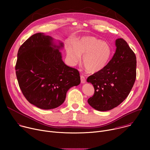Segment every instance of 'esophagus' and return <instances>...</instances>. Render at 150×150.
<instances>
[{
	"mask_svg": "<svg viewBox=\"0 0 150 150\" xmlns=\"http://www.w3.org/2000/svg\"><path fill=\"white\" fill-rule=\"evenodd\" d=\"M80 78H81V83H85V82H86V79H85V76H83V75H81Z\"/></svg>",
	"mask_w": 150,
	"mask_h": 150,
	"instance_id": "obj_1",
	"label": "esophagus"
}]
</instances>
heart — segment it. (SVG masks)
Listing matches in <instances>:
<instances>
[{
    "label": "heart",
    "mask_w": 150,
    "mask_h": 150,
    "mask_svg": "<svg viewBox=\"0 0 150 150\" xmlns=\"http://www.w3.org/2000/svg\"><path fill=\"white\" fill-rule=\"evenodd\" d=\"M67 58L71 66L80 61L86 69L91 73L100 71L108 63L112 53L110 46L94 37H83L78 40L74 47L69 46L67 49Z\"/></svg>",
    "instance_id": "obj_1"
}]
</instances>
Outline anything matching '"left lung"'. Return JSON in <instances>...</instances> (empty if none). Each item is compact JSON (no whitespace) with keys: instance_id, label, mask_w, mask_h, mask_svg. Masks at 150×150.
Masks as SVG:
<instances>
[{"instance_id":"obj_1","label":"left lung","mask_w":150,"mask_h":150,"mask_svg":"<svg viewBox=\"0 0 150 150\" xmlns=\"http://www.w3.org/2000/svg\"><path fill=\"white\" fill-rule=\"evenodd\" d=\"M116 52L108 65L87 78L94 88V94L88 103L98 111L112 110L122 103L136 79L135 54L123 38L116 40Z\"/></svg>"}]
</instances>
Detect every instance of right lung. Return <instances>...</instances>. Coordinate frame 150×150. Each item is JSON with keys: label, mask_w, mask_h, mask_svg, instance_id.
I'll return each mask as SVG.
<instances>
[{"label": "right lung", "mask_w": 150, "mask_h": 150, "mask_svg": "<svg viewBox=\"0 0 150 150\" xmlns=\"http://www.w3.org/2000/svg\"><path fill=\"white\" fill-rule=\"evenodd\" d=\"M53 38L31 35L18 50L15 65L19 86L25 98L37 108L49 110L65 100L68 90L81 82L79 71L65 65Z\"/></svg>", "instance_id": "right-lung-1"}]
</instances>
